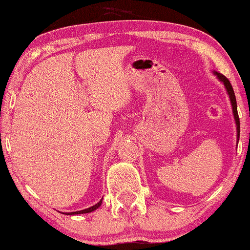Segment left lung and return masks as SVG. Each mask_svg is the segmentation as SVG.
<instances>
[{"instance_id": "1", "label": "left lung", "mask_w": 250, "mask_h": 250, "mask_svg": "<svg viewBox=\"0 0 250 250\" xmlns=\"http://www.w3.org/2000/svg\"><path fill=\"white\" fill-rule=\"evenodd\" d=\"M214 74L216 75L218 80H220V81L222 82V83L224 84L225 88H227V92H228L229 98H230V101H231V104H232V111H233L235 125H237V138H238V141H239V136H240V119H239V116H238L237 100H235L234 91H233V88H232V85H231V83H230V81H229L228 78L224 76V75L217 73V71H215Z\"/></svg>"}]
</instances>
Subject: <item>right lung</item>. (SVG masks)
I'll list each match as a JSON object with an SVG mask.
<instances>
[{"instance_id": "right-lung-1", "label": "right lung", "mask_w": 250, "mask_h": 250, "mask_svg": "<svg viewBox=\"0 0 250 250\" xmlns=\"http://www.w3.org/2000/svg\"><path fill=\"white\" fill-rule=\"evenodd\" d=\"M102 204V199L99 201L98 204H95L94 206H92L90 208H86V209H83V210H78V211H71V213H66V215H77V214H86V213H91V211H93L95 209H98L99 207L101 206Z\"/></svg>"}]
</instances>
